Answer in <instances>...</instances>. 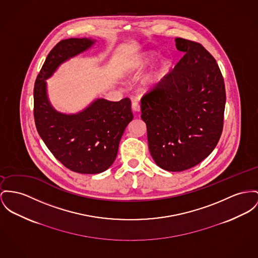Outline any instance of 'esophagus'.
<instances>
[{
	"instance_id": "1",
	"label": "esophagus",
	"mask_w": 258,
	"mask_h": 258,
	"mask_svg": "<svg viewBox=\"0 0 258 258\" xmlns=\"http://www.w3.org/2000/svg\"><path fill=\"white\" fill-rule=\"evenodd\" d=\"M132 109H133L134 111H140V110H141V106H140V104L138 103V101H134V102L132 103Z\"/></svg>"
}]
</instances>
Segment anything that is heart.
<instances>
[{
  "mask_svg": "<svg viewBox=\"0 0 258 258\" xmlns=\"http://www.w3.org/2000/svg\"><path fill=\"white\" fill-rule=\"evenodd\" d=\"M155 54L152 52H149L148 54H146L139 62L140 68H145L149 64H151L154 60H155ZM164 76V69H159L158 70H155V72H153L146 80V85L148 87H155L162 80Z\"/></svg>",
  "mask_w": 258,
  "mask_h": 258,
  "instance_id": "1",
  "label": "heart"
}]
</instances>
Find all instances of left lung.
Returning <instances> with one entry per match:
<instances>
[{"label": "left lung", "mask_w": 258, "mask_h": 258, "mask_svg": "<svg viewBox=\"0 0 258 258\" xmlns=\"http://www.w3.org/2000/svg\"><path fill=\"white\" fill-rule=\"evenodd\" d=\"M185 52L141 99L150 153L167 171L189 169L211 154L223 130L226 91L220 69L206 48L176 38Z\"/></svg>", "instance_id": "obj_1"}]
</instances>
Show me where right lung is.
Masks as SVG:
<instances>
[{"label": "right lung", "instance_id": "add662e5", "mask_svg": "<svg viewBox=\"0 0 258 258\" xmlns=\"http://www.w3.org/2000/svg\"><path fill=\"white\" fill-rule=\"evenodd\" d=\"M94 44L90 39L70 38L49 52L34 85V119L37 131L53 156L71 171L98 174L116 158L121 137L133 119L129 98L119 102L98 99L77 114H62L49 103L46 79L57 67Z\"/></svg>", "mask_w": 258, "mask_h": 258}]
</instances>
